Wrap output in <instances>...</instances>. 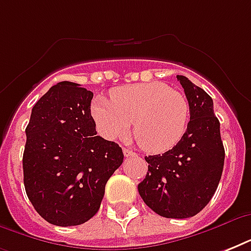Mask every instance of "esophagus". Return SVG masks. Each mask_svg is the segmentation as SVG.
<instances>
[{
	"instance_id": "1",
	"label": "esophagus",
	"mask_w": 251,
	"mask_h": 251,
	"mask_svg": "<svg viewBox=\"0 0 251 251\" xmlns=\"http://www.w3.org/2000/svg\"><path fill=\"white\" fill-rule=\"evenodd\" d=\"M124 151V155H125V157H129V156H135L137 153L134 152V151H131V150H127V149H124L122 150Z\"/></svg>"
}]
</instances>
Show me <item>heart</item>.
I'll list each match as a JSON object with an SVG mask.
<instances>
[{"instance_id":"b5f03b06","label":"heart","mask_w":251,"mask_h":251,"mask_svg":"<svg viewBox=\"0 0 251 251\" xmlns=\"http://www.w3.org/2000/svg\"><path fill=\"white\" fill-rule=\"evenodd\" d=\"M91 114L99 133L106 139L133 133L142 149L151 153L167 152L186 130L189 104L179 91L163 82L121 86L110 91V100L99 96Z\"/></svg>"}]
</instances>
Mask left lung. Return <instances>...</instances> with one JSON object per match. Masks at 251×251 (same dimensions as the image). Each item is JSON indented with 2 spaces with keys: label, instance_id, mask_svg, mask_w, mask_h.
Masks as SVG:
<instances>
[{
  "label": "left lung",
  "instance_id": "8db88e82",
  "mask_svg": "<svg viewBox=\"0 0 251 251\" xmlns=\"http://www.w3.org/2000/svg\"><path fill=\"white\" fill-rule=\"evenodd\" d=\"M177 79L186 95L190 121L173 149L145 157L149 172L138 191L157 215L186 219L201 212L214 197L226 152L211 96L186 76L177 75Z\"/></svg>",
  "mask_w": 251,
  "mask_h": 251
}]
</instances>
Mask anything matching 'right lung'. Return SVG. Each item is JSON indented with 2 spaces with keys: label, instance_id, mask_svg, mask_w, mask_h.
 I'll use <instances>...</instances> for the list:
<instances>
[{
  "label": "right lung",
  "instance_id": "1",
  "mask_svg": "<svg viewBox=\"0 0 251 251\" xmlns=\"http://www.w3.org/2000/svg\"><path fill=\"white\" fill-rule=\"evenodd\" d=\"M92 98L80 84L60 82L33 105L25 127V193L37 214L54 226L90 220L106 181L124 161L121 147L96 133Z\"/></svg>",
  "mask_w": 251,
  "mask_h": 251
}]
</instances>
